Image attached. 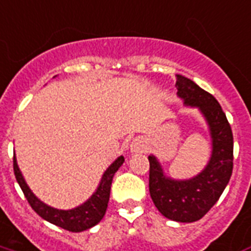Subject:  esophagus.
<instances>
[{"label": "esophagus", "instance_id": "esophagus-1", "mask_svg": "<svg viewBox=\"0 0 251 251\" xmlns=\"http://www.w3.org/2000/svg\"><path fill=\"white\" fill-rule=\"evenodd\" d=\"M146 148V141L144 137H137L131 141L130 144V151L131 153H138L141 150H144Z\"/></svg>", "mask_w": 251, "mask_h": 251}]
</instances>
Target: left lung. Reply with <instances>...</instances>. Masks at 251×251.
<instances>
[{"mask_svg": "<svg viewBox=\"0 0 251 251\" xmlns=\"http://www.w3.org/2000/svg\"><path fill=\"white\" fill-rule=\"evenodd\" d=\"M177 96L185 106L196 107L205 118L211 138V155L202 172L189 179H174L150 154L149 190L158 211L176 222H196L220 200L233 172V133L226 114L210 93L177 74Z\"/></svg>", "mask_w": 251, "mask_h": 251, "instance_id": "8db88e82", "label": "left lung"}]
</instances>
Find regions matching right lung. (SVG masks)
<instances>
[{"mask_svg": "<svg viewBox=\"0 0 251 251\" xmlns=\"http://www.w3.org/2000/svg\"><path fill=\"white\" fill-rule=\"evenodd\" d=\"M124 161H125L124 155H120L105 170L97 190L93 193L88 201H85L82 205L77 206V207L69 209V210H61V209L51 207L34 196V193L31 192L30 187L27 186L26 181H25L21 170L18 168L16 157L13 158V168H14V176H16L17 182L26 197L29 205L41 218H44L50 224L59 226L65 230L73 231V233H79V231H83V230H88L93 226H96L103 218V215L106 213L107 203H109V197H110L111 181H113V177H114L117 170L124 163Z\"/></svg>", "mask_w": 251, "mask_h": 251, "instance_id": "1", "label": "right lung"}]
</instances>
